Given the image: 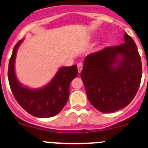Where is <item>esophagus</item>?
<instances>
[{
    "instance_id": "esophagus-1",
    "label": "esophagus",
    "mask_w": 148,
    "mask_h": 148,
    "mask_svg": "<svg viewBox=\"0 0 148 148\" xmlns=\"http://www.w3.org/2000/svg\"><path fill=\"white\" fill-rule=\"evenodd\" d=\"M77 69H78V71H79V73H80L81 71H82V62H79V63H78V64H77Z\"/></svg>"
}]
</instances>
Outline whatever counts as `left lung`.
Masks as SVG:
<instances>
[{
    "label": "left lung",
    "mask_w": 148,
    "mask_h": 148,
    "mask_svg": "<svg viewBox=\"0 0 148 148\" xmlns=\"http://www.w3.org/2000/svg\"><path fill=\"white\" fill-rule=\"evenodd\" d=\"M124 41L84 60L81 78L89 102L100 112H115L126 107L140 86L142 68L137 46L127 33Z\"/></svg>",
    "instance_id": "left-lung-1"
}]
</instances>
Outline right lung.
Returning a JSON list of instances; mask_svg holds the SVG:
<instances>
[{"label":"right lung","mask_w":148,"mask_h":148,"mask_svg":"<svg viewBox=\"0 0 148 148\" xmlns=\"http://www.w3.org/2000/svg\"><path fill=\"white\" fill-rule=\"evenodd\" d=\"M23 41L14 46L9 60L8 79L12 92L20 106L31 115L39 118L54 116L60 112L69 99L70 83L78 74L77 66L60 67L52 79L40 88L23 86L14 71L16 54Z\"/></svg>","instance_id":"1"}]
</instances>
